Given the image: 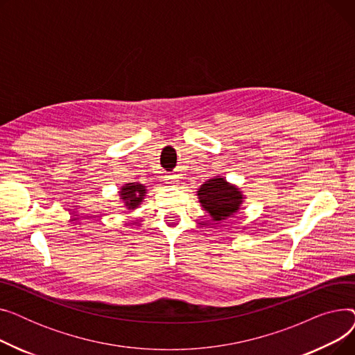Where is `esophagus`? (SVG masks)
Returning a JSON list of instances; mask_svg holds the SVG:
<instances>
[{"mask_svg":"<svg viewBox=\"0 0 355 355\" xmlns=\"http://www.w3.org/2000/svg\"><path fill=\"white\" fill-rule=\"evenodd\" d=\"M165 178H166V184H170V185L178 184V177L177 175H166Z\"/></svg>","mask_w":355,"mask_h":355,"instance_id":"1","label":"esophagus"}]
</instances>
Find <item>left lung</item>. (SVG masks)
<instances>
[{
    "label": "left lung",
    "instance_id": "obj_1",
    "mask_svg": "<svg viewBox=\"0 0 355 355\" xmlns=\"http://www.w3.org/2000/svg\"><path fill=\"white\" fill-rule=\"evenodd\" d=\"M197 196L201 207L211 216L214 221L225 220L234 214L243 201V196L239 189L220 177L204 182L198 189Z\"/></svg>",
    "mask_w": 355,
    "mask_h": 355
}]
</instances>
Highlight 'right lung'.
Returning <instances> with one entry per match:
<instances>
[{"label":"right lung","mask_w":355,"mask_h":355,"mask_svg":"<svg viewBox=\"0 0 355 355\" xmlns=\"http://www.w3.org/2000/svg\"><path fill=\"white\" fill-rule=\"evenodd\" d=\"M145 187L139 182H129L125 184L122 190L119 191L121 198L123 200L125 206L128 210H135L139 204L142 202L144 197H145Z\"/></svg>","instance_id":"obj_1"}]
</instances>
